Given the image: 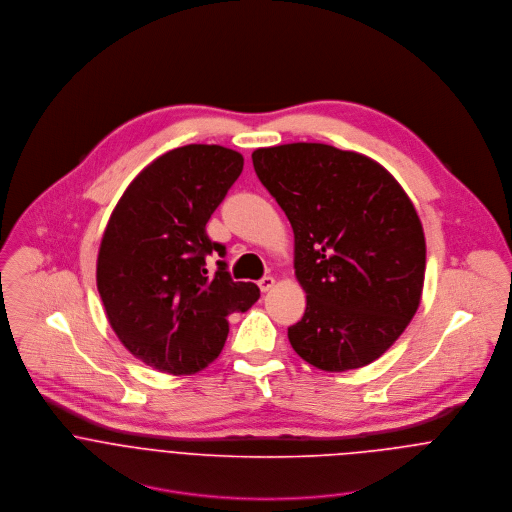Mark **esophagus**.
Returning <instances> with one entry per match:
<instances>
[{
  "label": "esophagus",
  "instance_id": "esophagus-1",
  "mask_svg": "<svg viewBox=\"0 0 512 512\" xmlns=\"http://www.w3.org/2000/svg\"><path fill=\"white\" fill-rule=\"evenodd\" d=\"M274 284H276V280H274L272 276H264V278L258 282V286H260L262 292H270V290L274 288Z\"/></svg>",
  "mask_w": 512,
  "mask_h": 512
}]
</instances>
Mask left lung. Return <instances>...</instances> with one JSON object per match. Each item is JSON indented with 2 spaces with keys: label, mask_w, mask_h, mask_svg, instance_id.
<instances>
[{
  "label": "left lung",
  "mask_w": 512,
  "mask_h": 512,
  "mask_svg": "<svg viewBox=\"0 0 512 512\" xmlns=\"http://www.w3.org/2000/svg\"><path fill=\"white\" fill-rule=\"evenodd\" d=\"M252 163L292 222L295 278L307 293L288 327L293 351L327 372L370 365L420 305L426 238L412 201L357 151L299 142L260 147Z\"/></svg>",
  "instance_id": "left-lung-1"
}]
</instances>
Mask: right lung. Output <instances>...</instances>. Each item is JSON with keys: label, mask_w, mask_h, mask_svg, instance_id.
Returning <instances> with one entry per match:
<instances>
[{"label": "right lung", "mask_w": 512, "mask_h": 512, "mask_svg": "<svg viewBox=\"0 0 512 512\" xmlns=\"http://www.w3.org/2000/svg\"><path fill=\"white\" fill-rule=\"evenodd\" d=\"M244 167L228 147L189 144L155 161L128 185L106 224L96 286L122 345L147 366L193 374L211 365L228 315L250 309L260 290L232 282L226 262L207 276L205 258L226 248L207 222Z\"/></svg>", "instance_id": "1"}]
</instances>
